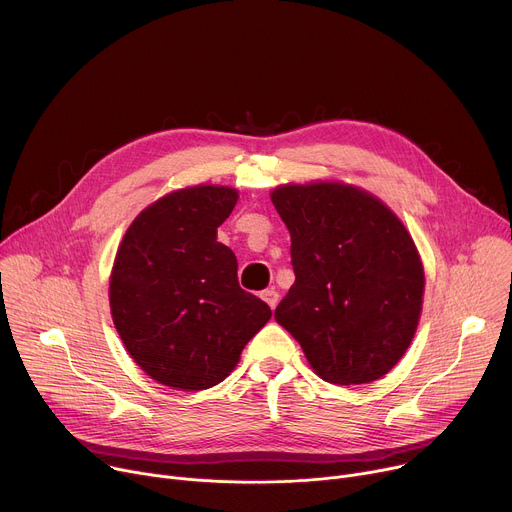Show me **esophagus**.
<instances>
[{"instance_id":"obj_1","label":"esophagus","mask_w":512,"mask_h":512,"mask_svg":"<svg viewBox=\"0 0 512 512\" xmlns=\"http://www.w3.org/2000/svg\"><path fill=\"white\" fill-rule=\"evenodd\" d=\"M262 301H266L268 303V307L270 309H274L276 305H278V293L274 291V289H266V291H262Z\"/></svg>"}]
</instances>
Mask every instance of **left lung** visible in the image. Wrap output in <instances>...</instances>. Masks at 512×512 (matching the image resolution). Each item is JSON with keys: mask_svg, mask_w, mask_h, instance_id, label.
<instances>
[{"mask_svg": "<svg viewBox=\"0 0 512 512\" xmlns=\"http://www.w3.org/2000/svg\"><path fill=\"white\" fill-rule=\"evenodd\" d=\"M270 199L289 227L295 270L274 319L325 382L382 378L411 346L423 307L425 274L407 227L344 183L282 185Z\"/></svg>", "mask_w": 512, "mask_h": 512, "instance_id": "left-lung-1", "label": "left lung"}]
</instances>
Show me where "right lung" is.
Returning <instances> with one entry per match:
<instances>
[{
  "label": "right lung",
  "mask_w": 512,
  "mask_h": 512,
  "mask_svg": "<svg viewBox=\"0 0 512 512\" xmlns=\"http://www.w3.org/2000/svg\"><path fill=\"white\" fill-rule=\"evenodd\" d=\"M238 191L199 185L168 193L128 227L109 278L113 325L134 362L179 390L219 384L270 307L240 289L236 254L217 242Z\"/></svg>",
  "instance_id": "add662e5"
}]
</instances>
